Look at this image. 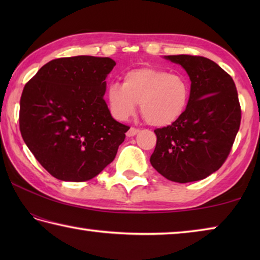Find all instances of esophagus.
<instances>
[{"label":"esophagus","mask_w":260,"mask_h":260,"mask_svg":"<svg viewBox=\"0 0 260 260\" xmlns=\"http://www.w3.org/2000/svg\"><path fill=\"white\" fill-rule=\"evenodd\" d=\"M139 133V129L138 128H134V127H131V128L127 131V133H126V135L128 136V138H132V136H134V135H136Z\"/></svg>","instance_id":"obj_1"}]
</instances>
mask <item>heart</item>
<instances>
[{"mask_svg":"<svg viewBox=\"0 0 260 260\" xmlns=\"http://www.w3.org/2000/svg\"><path fill=\"white\" fill-rule=\"evenodd\" d=\"M189 100L190 82L186 77L156 68L131 70L122 85L112 82L107 90L108 107L116 119H128L139 103L144 120L155 127L178 121L186 112Z\"/></svg>","mask_w":260,"mask_h":260,"instance_id":"obj_1","label":"heart"}]
</instances>
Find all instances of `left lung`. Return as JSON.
I'll return each mask as SVG.
<instances>
[{
    "mask_svg": "<svg viewBox=\"0 0 260 260\" xmlns=\"http://www.w3.org/2000/svg\"><path fill=\"white\" fill-rule=\"evenodd\" d=\"M190 79V100L174 124L157 128L150 157L153 169L171 181L187 183L218 171L230 155L241 124V108L232 77L201 56H164Z\"/></svg>",
    "mask_w": 260,
    "mask_h": 260,
    "instance_id": "1",
    "label": "left lung"
}]
</instances>
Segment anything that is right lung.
Here are the masks:
<instances>
[{"label": "right lung", "mask_w": 260, "mask_h": 260, "mask_svg": "<svg viewBox=\"0 0 260 260\" xmlns=\"http://www.w3.org/2000/svg\"><path fill=\"white\" fill-rule=\"evenodd\" d=\"M116 61L76 56L50 60L26 83L19 127L37 160L61 181L95 178L111 162L128 126L114 120L103 96Z\"/></svg>", "instance_id": "right-lung-1"}]
</instances>
